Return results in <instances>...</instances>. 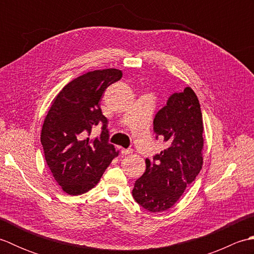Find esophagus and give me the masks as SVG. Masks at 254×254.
<instances>
[{
	"mask_svg": "<svg viewBox=\"0 0 254 254\" xmlns=\"http://www.w3.org/2000/svg\"><path fill=\"white\" fill-rule=\"evenodd\" d=\"M132 152H133V149H131V148H128V149H124V148H122V149H121V154H122V155H128V154H132Z\"/></svg>",
	"mask_w": 254,
	"mask_h": 254,
	"instance_id": "34e87169",
	"label": "esophagus"
}]
</instances>
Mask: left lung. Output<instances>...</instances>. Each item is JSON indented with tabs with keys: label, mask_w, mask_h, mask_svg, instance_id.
Returning a JSON list of instances; mask_svg holds the SVG:
<instances>
[{
	"label": "left lung",
	"mask_w": 254,
	"mask_h": 254,
	"mask_svg": "<svg viewBox=\"0 0 254 254\" xmlns=\"http://www.w3.org/2000/svg\"><path fill=\"white\" fill-rule=\"evenodd\" d=\"M154 133L166 149L134 183L133 197L152 213L164 212L179 201L203 166V119L197 97L191 87L172 94L156 113Z\"/></svg>",
	"instance_id": "1"
}]
</instances>
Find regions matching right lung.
<instances>
[{
	"instance_id": "right-lung-1",
	"label": "right lung",
	"mask_w": 254,
	"mask_h": 254,
	"mask_svg": "<svg viewBox=\"0 0 254 254\" xmlns=\"http://www.w3.org/2000/svg\"><path fill=\"white\" fill-rule=\"evenodd\" d=\"M121 77L117 68L87 72L64 86L51 102L40 139L53 178L69 195L91 190L119 154L108 143V120L99 100L108 86ZM96 125L102 126V133L90 139Z\"/></svg>"
}]
</instances>
